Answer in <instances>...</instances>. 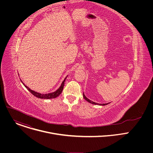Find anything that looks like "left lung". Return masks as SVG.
Here are the masks:
<instances>
[{
  "label": "left lung",
  "mask_w": 153,
  "mask_h": 153,
  "mask_svg": "<svg viewBox=\"0 0 153 153\" xmlns=\"http://www.w3.org/2000/svg\"><path fill=\"white\" fill-rule=\"evenodd\" d=\"M83 98L87 101V102H88L89 103H92V104H94V105H102V106H103V105H107V104H108V103H96V102H93V101H91V100H90V99H88V98H87L85 96V94H84V93L83 94Z\"/></svg>",
  "instance_id": "obj_1"
}]
</instances>
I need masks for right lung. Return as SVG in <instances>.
I'll return each mask as SVG.
<instances>
[{"instance_id": "obj_1", "label": "right lung", "mask_w": 153, "mask_h": 153, "mask_svg": "<svg viewBox=\"0 0 153 153\" xmlns=\"http://www.w3.org/2000/svg\"><path fill=\"white\" fill-rule=\"evenodd\" d=\"M67 76L65 77L64 79V80H63V82H62L61 83V85L60 86L59 88L55 91L53 92V93H47V94H41V93H37L36 91H34L32 90H31L30 88H28V87L25 85V83L21 80V82L23 83V85L25 86V88L33 94L34 95V96H36V97L37 98H39V99H54V98H56L57 97H58L62 93V90H63V86H64V84H65V80H66Z\"/></svg>"}]
</instances>
